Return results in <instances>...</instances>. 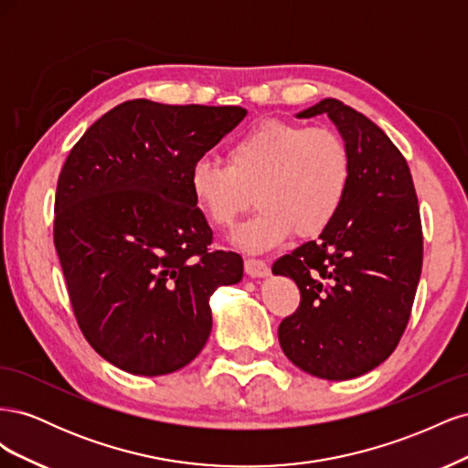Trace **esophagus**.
Listing matches in <instances>:
<instances>
[{
	"label": "esophagus",
	"mask_w": 468,
	"mask_h": 468,
	"mask_svg": "<svg viewBox=\"0 0 468 468\" xmlns=\"http://www.w3.org/2000/svg\"><path fill=\"white\" fill-rule=\"evenodd\" d=\"M244 267H246V273L250 277H267L269 275V265L263 260L246 258Z\"/></svg>",
	"instance_id": "34e87169"
}]
</instances>
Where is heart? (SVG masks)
Masks as SVG:
<instances>
[{"label":"heart","mask_w":468,"mask_h":468,"mask_svg":"<svg viewBox=\"0 0 468 468\" xmlns=\"http://www.w3.org/2000/svg\"><path fill=\"white\" fill-rule=\"evenodd\" d=\"M353 176L346 140L325 126L263 121L226 148V165L201 160L189 191L207 220L229 230L253 205L260 210L234 234L250 251L322 234L342 210Z\"/></svg>","instance_id":"heart-1"}]
</instances>
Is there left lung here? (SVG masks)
Instances as JSON below:
<instances>
[{
    "label": "left lung",
    "instance_id": "1",
    "mask_svg": "<svg viewBox=\"0 0 468 468\" xmlns=\"http://www.w3.org/2000/svg\"><path fill=\"white\" fill-rule=\"evenodd\" d=\"M328 115L349 146L353 176L335 220L273 263L301 291L279 344L303 371L346 380L373 371L406 330L423 260L420 207L402 152L337 99L299 112Z\"/></svg>",
    "mask_w": 468,
    "mask_h": 468
}]
</instances>
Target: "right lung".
Masks as SVG:
<instances>
[{"label": "right lung", "mask_w": 468, "mask_h": 468, "mask_svg": "<svg viewBox=\"0 0 468 468\" xmlns=\"http://www.w3.org/2000/svg\"><path fill=\"white\" fill-rule=\"evenodd\" d=\"M244 117L232 105L134 99L68 154L56 253L83 337L126 373L158 377L191 363L210 335V294L242 279L238 253L210 250L189 174Z\"/></svg>", "instance_id": "obj_1"}]
</instances>
